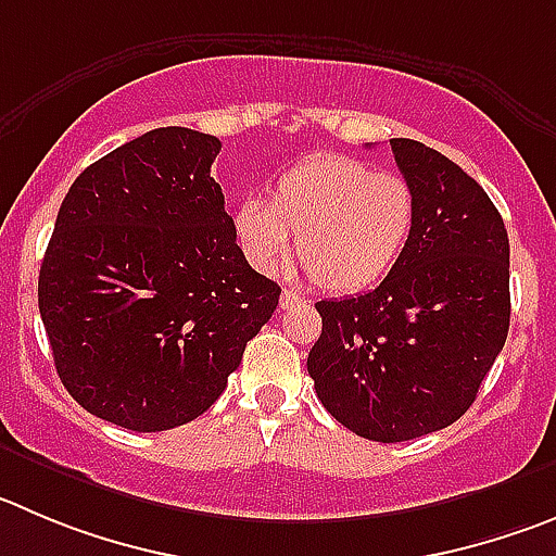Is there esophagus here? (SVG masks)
Masks as SVG:
<instances>
[{"mask_svg": "<svg viewBox=\"0 0 556 556\" xmlns=\"http://www.w3.org/2000/svg\"><path fill=\"white\" fill-rule=\"evenodd\" d=\"M302 299H304V295L295 293V290H282V295H279V307L288 309V307H293V304L302 302Z\"/></svg>", "mask_w": 556, "mask_h": 556, "instance_id": "obj_1", "label": "esophagus"}]
</instances>
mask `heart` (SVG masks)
<instances>
[{"instance_id": "b5f03b06", "label": "heart", "mask_w": 556, "mask_h": 556, "mask_svg": "<svg viewBox=\"0 0 556 556\" xmlns=\"http://www.w3.org/2000/svg\"><path fill=\"white\" fill-rule=\"evenodd\" d=\"M417 225V191L403 175L340 153H315L279 173L271 197L247 200L232 230L247 261L274 268L295 249L320 288L359 293L387 277Z\"/></svg>"}]
</instances>
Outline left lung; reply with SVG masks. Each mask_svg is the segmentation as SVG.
<instances>
[{
	"mask_svg": "<svg viewBox=\"0 0 556 556\" xmlns=\"http://www.w3.org/2000/svg\"><path fill=\"white\" fill-rule=\"evenodd\" d=\"M389 144L417 191L412 241L376 290L315 304L307 356L326 412L383 444L464 417L510 329V241L491 197L439 150Z\"/></svg>",
	"mask_w": 556,
	"mask_h": 556,
	"instance_id": "8db88e82",
	"label": "left lung"
}]
</instances>
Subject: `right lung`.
Returning a JSON list of instances; mask_svg holds the SVG:
<instances>
[{"label": "right lung", "mask_w": 556, "mask_h": 556, "mask_svg": "<svg viewBox=\"0 0 556 556\" xmlns=\"http://www.w3.org/2000/svg\"><path fill=\"white\" fill-rule=\"evenodd\" d=\"M222 142L153 128L85 169L56 214L38 307L60 381L137 433L191 422L225 392L279 304L254 271L211 164Z\"/></svg>", "instance_id": "add662e5"}]
</instances>
